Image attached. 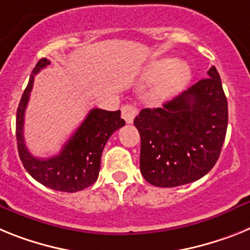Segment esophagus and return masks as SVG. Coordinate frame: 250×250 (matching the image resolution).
Instances as JSON below:
<instances>
[{"mask_svg":"<svg viewBox=\"0 0 250 250\" xmlns=\"http://www.w3.org/2000/svg\"><path fill=\"white\" fill-rule=\"evenodd\" d=\"M138 109L134 105H131V104H127L122 108V118L125 119V122L129 125V123L133 122L134 117L137 116Z\"/></svg>","mask_w":250,"mask_h":250,"instance_id":"obj_1","label":"esophagus"}]
</instances>
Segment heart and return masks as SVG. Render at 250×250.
Returning a JSON list of instances; mask_svg holds the SVG:
<instances>
[{
	"instance_id": "obj_1",
	"label": "heart",
	"mask_w": 250,
	"mask_h": 250,
	"mask_svg": "<svg viewBox=\"0 0 250 250\" xmlns=\"http://www.w3.org/2000/svg\"><path fill=\"white\" fill-rule=\"evenodd\" d=\"M190 79L191 69L188 65L170 58L152 62L142 74L145 83H156L151 92V99L156 103L176 97L188 85Z\"/></svg>"
}]
</instances>
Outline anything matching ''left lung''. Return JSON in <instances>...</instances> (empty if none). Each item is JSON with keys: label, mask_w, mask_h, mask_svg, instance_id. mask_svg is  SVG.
<instances>
[{"label": "left lung", "mask_w": 250, "mask_h": 250, "mask_svg": "<svg viewBox=\"0 0 250 250\" xmlns=\"http://www.w3.org/2000/svg\"><path fill=\"white\" fill-rule=\"evenodd\" d=\"M134 125L141 136L140 170L151 185L175 188L205 176L218 161L228 127L215 66L161 108L141 110Z\"/></svg>", "instance_id": "1"}]
</instances>
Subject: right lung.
Instances as JSON below:
<instances>
[{
  "mask_svg": "<svg viewBox=\"0 0 250 250\" xmlns=\"http://www.w3.org/2000/svg\"><path fill=\"white\" fill-rule=\"evenodd\" d=\"M49 64L50 60L45 58L39 60L21 97L16 114L17 148L23 167L36 181L56 191L77 192L92 186L97 181L104 146L113 132L123 127L125 122L121 118V110L109 112L94 108L65 143L59 155L46 160L32 156L23 138L25 110L34 84V77Z\"/></svg>",
  "mask_w": 250,
  "mask_h": 250,
  "instance_id": "1",
  "label": "right lung"
}]
</instances>
